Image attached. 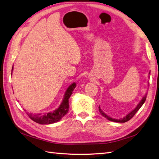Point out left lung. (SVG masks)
<instances>
[{"mask_svg": "<svg viewBox=\"0 0 159 159\" xmlns=\"http://www.w3.org/2000/svg\"><path fill=\"white\" fill-rule=\"evenodd\" d=\"M149 74H150V73H149ZM146 96H147V94H145V96H144V97L142 98V99L140 100V102H139V104H138L137 107H135V109H134L132 111L130 112V113H129V114H127V115L125 116V117H124L123 118H121V119H113V118H111V117H109V116L107 115L105 113H103L101 109H100V107H98V108H99V111H100V114H101L104 117H105L107 119L109 120V121H114V122H117V123H125V122L128 121L129 120H130L131 118H132V117H134V116L135 115V114L137 113V111L140 109L141 107L143 105V104H144V102H145V100H146Z\"/></svg>", "mask_w": 159, "mask_h": 159, "instance_id": "left-lung-1", "label": "left lung"}]
</instances>
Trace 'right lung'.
Returning <instances> with one entry per match:
<instances>
[{"instance_id": "add662e5", "label": "right lung", "mask_w": 159, "mask_h": 159, "mask_svg": "<svg viewBox=\"0 0 159 159\" xmlns=\"http://www.w3.org/2000/svg\"><path fill=\"white\" fill-rule=\"evenodd\" d=\"M13 71V67H12ZM76 87L75 83H73L71 86L67 88V90L65 92L64 99L63 102L61 103L60 107L55 111H54L51 113H44V114H28L30 118L33 120L37 123L39 124H51V123H56L63 118L69 111V99L72 94V92Z\"/></svg>"}]
</instances>
